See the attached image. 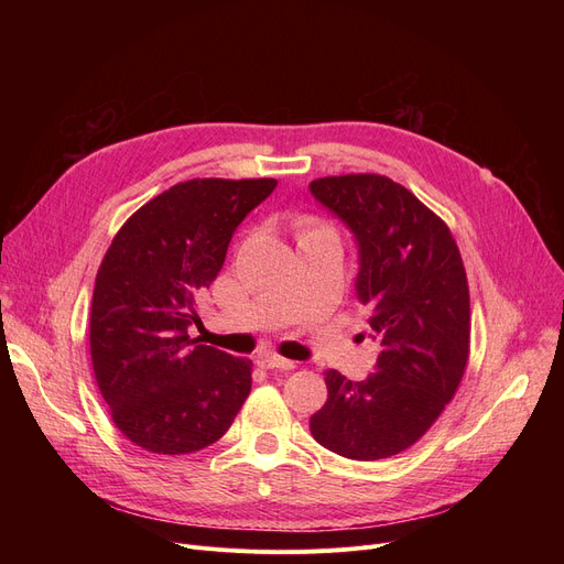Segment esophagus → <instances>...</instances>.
<instances>
[{
  "label": "esophagus",
  "instance_id": "esophagus-1",
  "mask_svg": "<svg viewBox=\"0 0 564 564\" xmlns=\"http://www.w3.org/2000/svg\"><path fill=\"white\" fill-rule=\"evenodd\" d=\"M260 364L270 370H292L294 368V361L283 359V357H279V354H264V357H260Z\"/></svg>",
  "mask_w": 564,
  "mask_h": 564
}]
</instances>
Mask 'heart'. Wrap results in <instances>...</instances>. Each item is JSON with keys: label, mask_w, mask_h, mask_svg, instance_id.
I'll use <instances>...</instances> for the list:
<instances>
[{"label": "heart", "mask_w": 564, "mask_h": 564, "mask_svg": "<svg viewBox=\"0 0 564 564\" xmlns=\"http://www.w3.org/2000/svg\"><path fill=\"white\" fill-rule=\"evenodd\" d=\"M317 230H329V228L317 226V224H306V226L302 228V235H306V232H317Z\"/></svg>", "instance_id": "1"}]
</instances>
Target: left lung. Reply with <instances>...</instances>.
I'll return each mask as SVG.
<instances>
[{
    "instance_id": "obj_1",
    "label": "left lung",
    "mask_w": 564,
    "mask_h": 564,
    "mask_svg": "<svg viewBox=\"0 0 564 564\" xmlns=\"http://www.w3.org/2000/svg\"><path fill=\"white\" fill-rule=\"evenodd\" d=\"M313 198L340 219L359 251L357 300L370 311L375 372L329 370L311 434L327 451L372 462L413 446L438 419L468 361V283L448 226L391 177H319Z\"/></svg>"
}]
</instances>
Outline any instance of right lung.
Here are the masks:
<instances>
[{"label": "right lung", "mask_w": 564, "mask_h": 564, "mask_svg": "<svg viewBox=\"0 0 564 564\" xmlns=\"http://www.w3.org/2000/svg\"><path fill=\"white\" fill-rule=\"evenodd\" d=\"M274 187V177L173 185L139 207L105 253L91 304L94 372L116 427L148 453L210 446L251 391L249 359L198 345L187 329L237 226Z\"/></svg>", "instance_id": "obj_1"}]
</instances>
